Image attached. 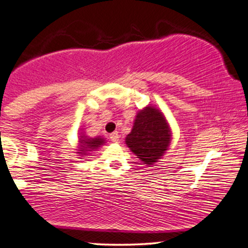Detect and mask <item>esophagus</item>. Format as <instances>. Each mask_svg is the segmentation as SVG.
I'll use <instances>...</instances> for the list:
<instances>
[{"label": "esophagus", "instance_id": "esophagus-1", "mask_svg": "<svg viewBox=\"0 0 248 248\" xmlns=\"http://www.w3.org/2000/svg\"><path fill=\"white\" fill-rule=\"evenodd\" d=\"M109 139L112 140V142L118 143V142H119V139H120V136H119L118 132H114V133H112L111 135H109Z\"/></svg>", "mask_w": 248, "mask_h": 248}]
</instances>
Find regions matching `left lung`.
I'll return each mask as SVG.
<instances>
[{
    "label": "left lung",
    "mask_w": 248,
    "mask_h": 248,
    "mask_svg": "<svg viewBox=\"0 0 248 248\" xmlns=\"http://www.w3.org/2000/svg\"><path fill=\"white\" fill-rule=\"evenodd\" d=\"M172 130L165 115L153 105L137 112L130 132L124 139L127 147L145 165L159 162L171 144Z\"/></svg>",
    "instance_id": "left-lung-1"
}]
</instances>
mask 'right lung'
Returning a JSON list of instances; mask_svg holds the SVG:
<instances>
[{"mask_svg": "<svg viewBox=\"0 0 248 248\" xmlns=\"http://www.w3.org/2000/svg\"><path fill=\"white\" fill-rule=\"evenodd\" d=\"M106 143V140L101 136L97 137H89L86 136L84 132L79 134L78 139V147H77V154L80 157H85L91 155L92 151H95L97 149H99L101 145H104Z\"/></svg>", "mask_w": 248, "mask_h": 248, "instance_id": "right-lung-1", "label": "right lung"}]
</instances>
